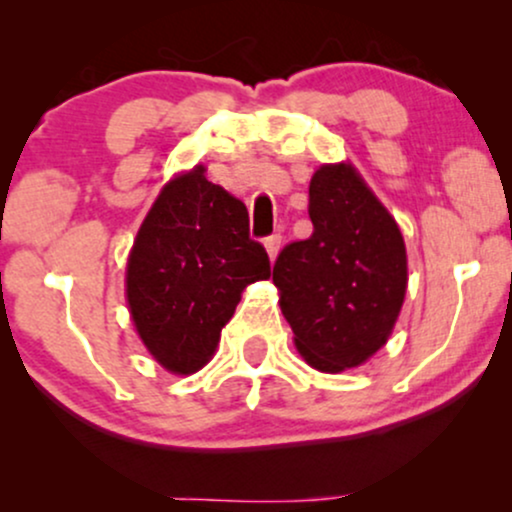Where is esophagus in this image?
<instances>
[{
    "label": "esophagus",
    "instance_id": "esophagus-1",
    "mask_svg": "<svg viewBox=\"0 0 512 512\" xmlns=\"http://www.w3.org/2000/svg\"><path fill=\"white\" fill-rule=\"evenodd\" d=\"M264 248H267V252H269V260H274L276 252H279V248H281V236H279V233H274V236L264 238Z\"/></svg>",
    "mask_w": 512,
    "mask_h": 512
}]
</instances>
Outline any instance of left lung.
Listing matches in <instances>:
<instances>
[{
	"label": "left lung",
	"instance_id": "1",
	"mask_svg": "<svg viewBox=\"0 0 512 512\" xmlns=\"http://www.w3.org/2000/svg\"><path fill=\"white\" fill-rule=\"evenodd\" d=\"M308 195L313 236L279 252L272 279L305 361L339 373L390 337L407 291V252L390 211L346 163L317 170Z\"/></svg>",
	"mask_w": 512,
	"mask_h": 512
}]
</instances>
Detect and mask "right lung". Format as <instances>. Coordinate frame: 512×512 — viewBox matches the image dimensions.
Masks as SVG:
<instances>
[{"mask_svg":"<svg viewBox=\"0 0 512 512\" xmlns=\"http://www.w3.org/2000/svg\"><path fill=\"white\" fill-rule=\"evenodd\" d=\"M269 274L245 204L197 166L163 187L139 228L127 262L129 310L161 366L195 373L214 354L245 286Z\"/></svg>","mask_w":512,"mask_h":512,"instance_id":"right-lung-1","label":"right lung"}]
</instances>
